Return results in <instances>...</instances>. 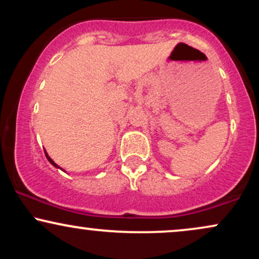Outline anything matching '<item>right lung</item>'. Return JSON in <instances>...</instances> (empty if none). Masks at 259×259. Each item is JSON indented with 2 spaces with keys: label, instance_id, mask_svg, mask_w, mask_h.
Returning a JSON list of instances; mask_svg holds the SVG:
<instances>
[{
  "label": "right lung",
  "instance_id": "1",
  "mask_svg": "<svg viewBox=\"0 0 259 259\" xmlns=\"http://www.w3.org/2000/svg\"><path fill=\"white\" fill-rule=\"evenodd\" d=\"M45 153H46V152H45ZM46 157H47V159H49V162H50V163H51V164H52V165H55V167H57V168H59V167H58V165H57V164H56V163H55V162H53V160H52L51 158H50V157H49V156H47V153H46Z\"/></svg>",
  "mask_w": 259,
  "mask_h": 259
}]
</instances>
